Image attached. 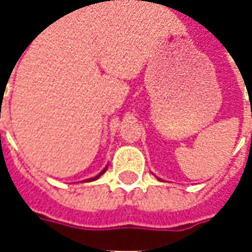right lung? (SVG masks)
<instances>
[{
	"mask_svg": "<svg viewBox=\"0 0 252 252\" xmlns=\"http://www.w3.org/2000/svg\"><path fill=\"white\" fill-rule=\"evenodd\" d=\"M106 168H108V165H106V167H105V168L102 169L101 172H99V174H98V175H96V177H94V178H90V179H85V181H87V182H91V181H95V179H98V178H99V177H101L102 174H103V172H105V171H106Z\"/></svg>",
	"mask_w": 252,
	"mask_h": 252,
	"instance_id": "1",
	"label": "right lung"
}]
</instances>
